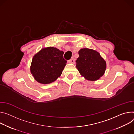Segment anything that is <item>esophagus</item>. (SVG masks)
<instances>
[{
    "label": "esophagus",
    "mask_w": 134,
    "mask_h": 134,
    "mask_svg": "<svg viewBox=\"0 0 134 134\" xmlns=\"http://www.w3.org/2000/svg\"><path fill=\"white\" fill-rule=\"evenodd\" d=\"M69 63H75V58H74L73 57H72V58H71L70 59H69Z\"/></svg>",
    "instance_id": "1"
}]
</instances>
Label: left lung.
Listing matches in <instances>:
<instances>
[{"mask_svg": "<svg viewBox=\"0 0 134 134\" xmlns=\"http://www.w3.org/2000/svg\"><path fill=\"white\" fill-rule=\"evenodd\" d=\"M76 60V67L86 79L98 80L104 73L106 62L97 52L88 48L81 49Z\"/></svg>", "mask_w": 134, "mask_h": 134, "instance_id": "left-lung-1", "label": "left lung"}]
</instances>
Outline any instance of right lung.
I'll use <instances>...</instances> for the list:
<instances>
[{
	"label": "right lung",
	"mask_w": 134,
	"mask_h": 134,
	"mask_svg": "<svg viewBox=\"0 0 134 134\" xmlns=\"http://www.w3.org/2000/svg\"><path fill=\"white\" fill-rule=\"evenodd\" d=\"M64 52L49 47L42 49L33 57L31 73L36 81L50 83L61 76L67 61L63 58Z\"/></svg>",
	"instance_id": "add662e5"
}]
</instances>
